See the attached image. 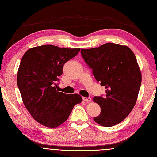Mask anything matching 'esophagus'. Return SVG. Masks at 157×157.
<instances>
[{
  "label": "esophagus",
  "mask_w": 157,
  "mask_h": 157,
  "mask_svg": "<svg viewBox=\"0 0 157 157\" xmlns=\"http://www.w3.org/2000/svg\"><path fill=\"white\" fill-rule=\"evenodd\" d=\"M82 99H83V101H84L88 102V101H91V98H90V97H88V98H86V97H82Z\"/></svg>",
  "instance_id": "34e87169"
}]
</instances>
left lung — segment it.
<instances>
[{"mask_svg":"<svg viewBox=\"0 0 157 157\" xmlns=\"http://www.w3.org/2000/svg\"><path fill=\"white\" fill-rule=\"evenodd\" d=\"M82 57L98 82L105 86V96H94L101 113L94 121L111 127L122 122L134 108L141 84L136 56L126 46L107 43L98 48L81 49Z\"/></svg>","mask_w":157,"mask_h":157,"instance_id":"obj_1","label":"left lung"}]
</instances>
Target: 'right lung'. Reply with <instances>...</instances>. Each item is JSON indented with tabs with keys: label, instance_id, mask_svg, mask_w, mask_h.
<instances>
[{
	"label": "right lung",
	"instance_id": "add662e5",
	"mask_svg": "<svg viewBox=\"0 0 157 157\" xmlns=\"http://www.w3.org/2000/svg\"><path fill=\"white\" fill-rule=\"evenodd\" d=\"M79 51L80 48L43 45L28 50L23 56L17 75V86L27 111L43 126L61 125L74 106L82 101L78 94L61 92L58 86L64 64Z\"/></svg>",
	"mask_w": 157,
	"mask_h": 157
}]
</instances>
